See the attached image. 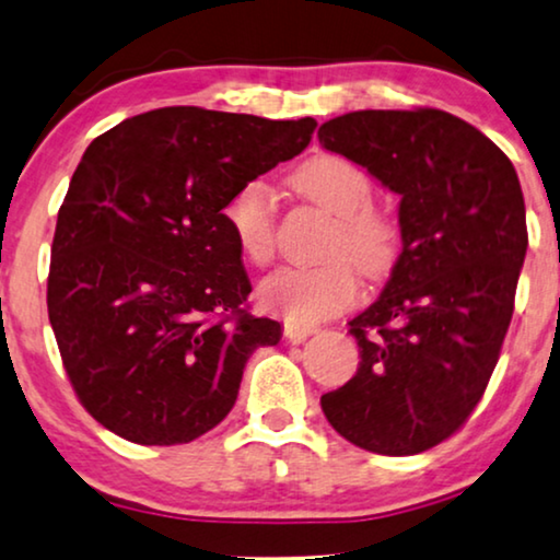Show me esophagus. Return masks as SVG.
Returning a JSON list of instances; mask_svg holds the SVG:
<instances>
[{"label": "esophagus", "instance_id": "obj_1", "mask_svg": "<svg viewBox=\"0 0 560 560\" xmlns=\"http://www.w3.org/2000/svg\"><path fill=\"white\" fill-rule=\"evenodd\" d=\"M282 334H285L288 341L293 343H301L308 339V336L316 334V326H303V324H290V320H285V328H282Z\"/></svg>", "mask_w": 560, "mask_h": 560}]
</instances>
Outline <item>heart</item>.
<instances>
[{
  "instance_id": "1",
  "label": "heart",
  "mask_w": 560,
  "mask_h": 560,
  "mask_svg": "<svg viewBox=\"0 0 560 560\" xmlns=\"http://www.w3.org/2000/svg\"><path fill=\"white\" fill-rule=\"evenodd\" d=\"M301 196L331 213L334 226L326 236L324 262L285 265L259 282L257 295L267 311L290 324L313 326L347 311L359 298V270L380 278L395 265L400 232L387 213L370 206L372 183L362 167L336 155H320L293 175ZM224 221L244 259L270 262L275 255V198L265 180H247L234 190ZM351 261L355 264L350 265Z\"/></svg>"
}]
</instances>
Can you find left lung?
<instances>
[{"label": "left lung", "mask_w": 560, "mask_h": 560, "mask_svg": "<svg viewBox=\"0 0 560 560\" xmlns=\"http://www.w3.org/2000/svg\"><path fill=\"white\" fill-rule=\"evenodd\" d=\"M318 142L400 196L402 252L385 290L349 320L359 370L320 397L359 448L410 456L466 423L492 377L525 262V201L510 158L441 109H364Z\"/></svg>", "instance_id": "1"}]
</instances>
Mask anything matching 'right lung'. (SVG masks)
<instances>
[{
	"label": "right lung",
	"mask_w": 560,
	"mask_h": 560,
	"mask_svg": "<svg viewBox=\"0 0 560 560\" xmlns=\"http://www.w3.org/2000/svg\"><path fill=\"white\" fill-rule=\"evenodd\" d=\"M316 119L165 106L98 135L58 211L48 318L83 408L140 446L190 443L234 408L257 347L234 190L308 148Z\"/></svg>",
	"instance_id": "obj_1"
}]
</instances>
